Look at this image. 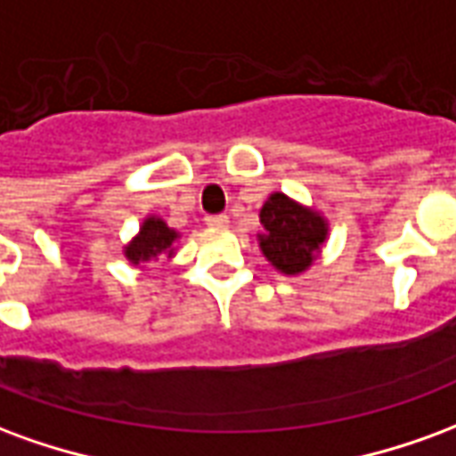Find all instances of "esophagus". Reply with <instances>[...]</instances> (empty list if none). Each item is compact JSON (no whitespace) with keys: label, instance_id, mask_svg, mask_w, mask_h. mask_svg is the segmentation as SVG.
I'll list each match as a JSON object with an SVG mask.
<instances>
[{"label":"esophagus","instance_id":"34e87169","mask_svg":"<svg viewBox=\"0 0 456 456\" xmlns=\"http://www.w3.org/2000/svg\"><path fill=\"white\" fill-rule=\"evenodd\" d=\"M205 222H208V227H227L229 217L227 215H209L205 217Z\"/></svg>","mask_w":456,"mask_h":456}]
</instances>
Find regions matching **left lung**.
Listing matches in <instances>:
<instances>
[{"label": "left lung", "mask_w": 456, "mask_h": 456, "mask_svg": "<svg viewBox=\"0 0 456 456\" xmlns=\"http://www.w3.org/2000/svg\"><path fill=\"white\" fill-rule=\"evenodd\" d=\"M264 232L258 247L271 266L283 276H300L320 256L330 234L327 219L315 208H305L286 192H273L258 212Z\"/></svg>", "instance_id": "obj_1"}]
</instances>
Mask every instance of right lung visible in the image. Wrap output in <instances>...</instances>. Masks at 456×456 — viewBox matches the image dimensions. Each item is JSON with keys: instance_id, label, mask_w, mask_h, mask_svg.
Masks as SVG:
<instances>
[{"instance_id": "add662e5", "label": "right lung", "mask_w": 456, "mask_h": 456, "mask_svg": "<svg viewBox=\"0 0 456 456\" xmlns=\"http://www.w3.org/2000/svg\"><path fill=\"white\" fill-rule=\"evenodd\" d=\"M178 239L180 234L175 229H170L163 219L151 215V217L141 222L139 234L124 247V256L129 258L131 266L149 264V261H156L159 256L173 258L175 256V247L173 244Z\"/></svg>"}]
</instances>
